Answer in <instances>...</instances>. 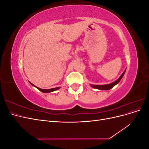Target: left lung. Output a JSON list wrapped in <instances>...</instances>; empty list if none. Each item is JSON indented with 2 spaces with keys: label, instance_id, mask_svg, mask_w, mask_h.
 Masks as SVG:
<instances>
[{
  "label": "left lung",
  "instance_id": "1",
  "mask_svg": "<svg viewBox=\"0 0 149 149\" xmlns=\"http://www.w3.org/2000/svg\"><path fill=\"white\" fill-rule=\"evenodd\" d=\"M126 70V69H125ZM125 70H124V71L123 72V73L121 74V76L120 77L117 79L116 81H115L114 82L110 83V84H103V85H97V84H91L90 86L93 88H95V89H100V90H109L111 88H113L115 85H116L117 84H118L119 83L120 81L121 80V79L123 78V76L125 74Z\"/></svg>",
  "mask_w": 149,
  "mask_h": 149
}]
</instances>
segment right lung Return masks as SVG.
I'll return each instance as SVG.
<instances>
[{"label": "right lung", "mask_w": 149, "mask_h": 149, "mask_svg": "<svg viewBox=\"0 0 149 149\" xmlns=\"http://www.w3.org/2000/svg\"><path fill=\"white\" fill-rule=\"evenodd\" d=\"M30 82V81H29ZM30 83L32 85V86H35V88H37L38 90H40V91H42V93H51V92H53V91H56V90H58V89H59L60 88V87H57V88H52V89H41V88H38V87H37L36 86H35L34 84H33L32 83H31L30 82Z\"/></svg>", "instance_id": "1"}]
</instances>
